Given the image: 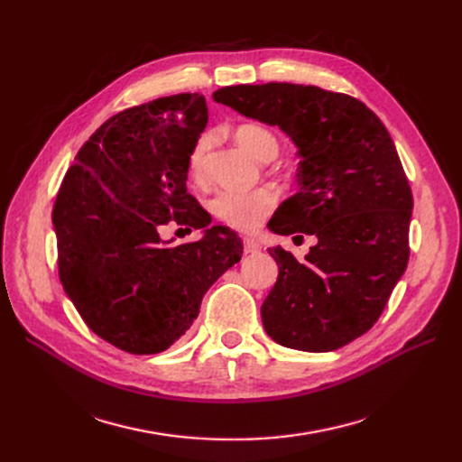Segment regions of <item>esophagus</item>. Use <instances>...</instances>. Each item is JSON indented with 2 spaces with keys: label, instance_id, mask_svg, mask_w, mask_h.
<instances>
[{
  "label": "esophagus",
  "instance_id": "obj_1",
  "mask_svg": "<svg viewBox=\"0 0 462 462\" xmlns=\"http://www.w3.org/2000/svg\"><path fill=\"white\" fill-rule=\"evenodd\" d=\"M243 248H245L246 254H256V253H260V243L254 241V239H250V236H245Z\"/></svg>",
  "mask_w": 462,
  "mask_h": 462
}]
</instances>
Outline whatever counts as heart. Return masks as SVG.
I'll return each instance as SVG.
<instances>
[{"mask_svg":"<svg viewBox=\"0 0 462 462\" xmlns=\"http://www.w3.org/2000/svg\"><path fill=\"white\" fill-rule=\"evenodd\" d=\"M235 141L260 162L273 160L279 150L275 134L256 123L239 125V127L235 129ZM212 131H204L197 138V143H194L189 156V177L192 179V183L202 185L206 180V162L209 150H212ZM277 200V190L272 187H260L248 192L221 190L209 200V209H212L214 217L221 223H226L227 227H233L236 231H253L260 226L263 217H268L273 212Z\"/></svg>","mask_w":462,"mask_h":462,"instance_id":"1","label":"heart"}]
</instances>
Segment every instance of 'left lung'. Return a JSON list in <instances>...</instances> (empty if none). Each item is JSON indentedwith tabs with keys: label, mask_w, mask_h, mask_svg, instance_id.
Returning a JSON list of instances; mask_svg holds the SVG:
<instances>
[{
	"label": "left lung",
	"mask_w": 462,
	"mask_h": 462,
	"mask_svg": "<svg viewBox=\"0 0 462 462\" xmlns=\"http://www.w3.org/2000/svg\"><path fill=\"white\" fill-rule=\"evenodd\" d=\"M214 100L277 125L302 158L300 190L270 229L318 245L304 262L270 250L279 275L262 304L265 333L310 353L351 343L382 316L411 256L412 190L385 125L353 96L289 82L226 87Z\"/></svg>",
	"instance_id": "left-lung-1"
}]
</instances>
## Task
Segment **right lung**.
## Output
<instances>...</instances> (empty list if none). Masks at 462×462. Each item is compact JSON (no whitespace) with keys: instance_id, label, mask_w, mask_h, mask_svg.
<instances>
[{"instance_id":"add662e5","label":"right lung","mask_w":462,"mask_h":462,"mask_svg":"<svg viewBox=\"0 0 462 462\" xmlns=\"http://www.w3.org/2000/svg\"><path fill=\"white\" fill-rule=\"evenodd\" d=\"M208 123L202 94L119 111L77 153L53 204L60 282L85 324L131 355L170 348L216 279L241 260L227 227L165 246L158 229L212 217L187 192L189 156Z\"/></svg>"}]
</instances>
